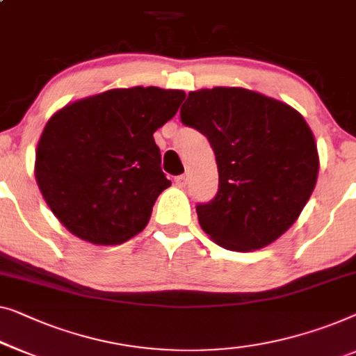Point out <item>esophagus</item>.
Here are the masks:
<instances>
[{"label": "esophagus", "instance_id": "esophagus-1", "mask_svg": "<svg viewBox=\"0 0 356 356\" xmlns=\"http://www.w3.org/2000/svg\"><path fill=\"white\" fill-rule=\"evenodd\" d=\"M175 183H177L178 188H184L186 186V177H184V175H179V177L175 178Z\"/></svg>", "mask_w": 356, "mask_h": 356}]
</instances>
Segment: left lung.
I'll list each match as a JSON object with an SVG mask.
<instances>
[{
	"mask_svg": "<svg viewBox=\"0 0 356 356\" xmlns=\"http://www.w3.org/2000/svg\"><path fill=\"white\" fill-rule=\"evenodd\" d=\"M179 115L207 136L218 167V193L195 207L200 228L236 252L261 249L284 234L318 178L305 118L289 104L236 86L191 91Z\"/></svg>",
	"mask_w": 356,
	"mask_h": 356,
	"instance_id": "8db88e82",
	"label": "left lung"
}]
</instances>
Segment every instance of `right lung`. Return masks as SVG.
<instances>
[{
	"mask_svg": "<svg viewBox=\"0 0 356 356\" xmlns=\"http://www.w3.org/2000/svg\"><path fill=\"white\" fill-rule=\"evenodd\" d=\"M183 99L181 90L117 88L67 104L49 118L35 178L72 234L115 245L146 228L159 194L172 184L154 133Z\"/></svg>",
	"mask_w": 356,
	"mask_h": 356,
	"instance_id": "add662e5",
	"label": "right lung"
}]
</instances>
